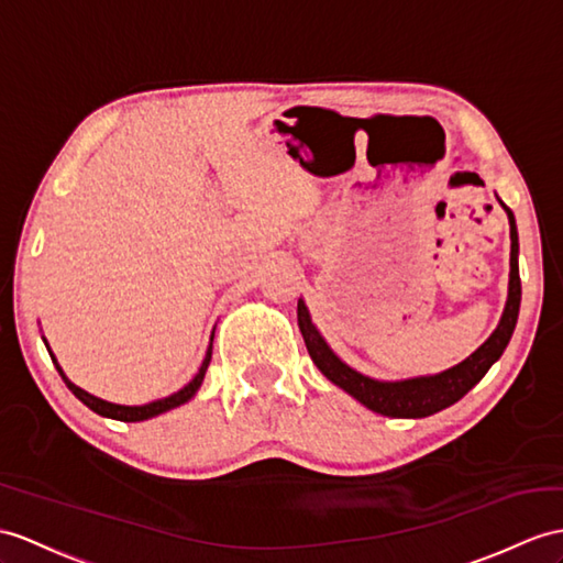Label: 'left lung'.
<instances>
[{
    "label": "left lung",
    "instance_id": "left-lung-1",
    "mask_svg": "<svg viewBox=\"0 0 563 563\" xmlns=\"http://www.w3.org/2000/svg\"><path fill=\"white\" fill-rule=\"evenodd\" d=\"M501 202V200H499ZM501 208L509 214L511 227V274H509V298H506V308L495 332L479 346L475 353H471L463 363L444 369L440 375L428 377H413L401 382H382L367 375H361L358 369L349 367L339 355L327 346V341L318 332V327L312 324L310 312L303 303V298H298V327L300 334L306 339V346L312 363L318 365L320 373L334 382L336 387L351 394L355 401H361L365 408L375 410L379 416L389 418H428L437 410L449 408L463 399L479 379L487 375V369L495 365L504 349L509 346L511 334L518 322V308H520V274H518V231L514 212L501 202Z\"/></svg>",
    "mask_w": 563,
    "mask_h": 563
}]
</instances>
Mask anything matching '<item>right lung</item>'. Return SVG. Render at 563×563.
<instances>
[{"label": "right lung", "instance_id": "1", "mask_svg": "<svg viewBox=\"0 0 563 563\" xmlns=\"http://www.w3.org/2000/svg\"><path fill=\"white\" fill-rule=\"evenodd\" d=\"M43 341H45V339H43ZM45 346H47V341H45ZM47 351H49V346H47ZM49 355H52V363L57 365L62 379L66 382V387L74 391V396H76L78 401H84V404H86L90 410H95V413H98V416L112 418V420H123V422H139V420L155 418V416H159V413H167V410H172V408H176V406H181V404L194 399L196 391H198L200 385H202L205 373H208V365H210V358H212V341H210L208 353H205V358H202V365H200V369H198V375H196L194 379H190L184 389H178L176 394L167 396V399H157V401L145 404V406H119V404H109V401H104V399H98V396H92V394H88L86 389L76 387L74 382L64 375V369L59 367V363H57V358H54L52 351H49Z\"/></svg>", "mask_w": 563, "mask_h": 563}]
</instances>
